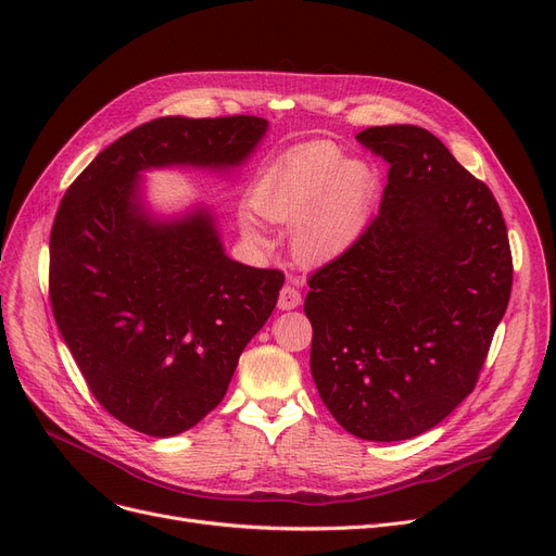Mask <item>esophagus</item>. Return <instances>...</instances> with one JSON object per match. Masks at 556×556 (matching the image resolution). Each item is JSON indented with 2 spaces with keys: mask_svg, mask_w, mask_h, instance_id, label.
<instances>
[{
  "mask_svg": "<svg viewBox=\"0 0 556 556\" xmlns=\"http://www.w3.org/2000/svg\"><path fill=\"white\" fill-rule=\"evenodd\" d=\"M302 304V293L295 288L286 283L281 290H279V300H277V306L281 311H290V308H298Z\"/></svg>",
  "mask_w": 556,
  "mask_h": 556,
  "instance_id": "1",
  "label": "esophagus"
}]
</instances>
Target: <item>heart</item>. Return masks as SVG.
I'll return each mask as SVG.
<instances>
[{
  "mask_svg": "<svg viewBox=\"0 0 556 556\" xmlns=\"http://www.w3.org/2000/svg\"><path fill=\"white\" fill-rule=\"evenodd\" d=\"M378 178L371 164L346 160L333 141H308L277 157L252 191L254 212L270 223L293 225V252L304 263H327L352 250L369 225ZM243 237L263 245L250 210L239 214Z\"/></svg>",
  "mask_w": 556,
  "mask_h": 556,
  "instance_id": "1",
  "label": "heart"
}]
</instances>
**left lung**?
Here are the masks:
<instances>
[{"instance_id":"left-lung-1","label":"left lung","mask_w":556,"mask_h":556,"mask_svg":"<svg viewBox=\"0 0 556 556\" xmlns=\"http://www.w3.org/2000/svg\"><path fill=\"white\" fill-rule=\"evenodd\" d=\"M390 164L363 239L308 277L311 374L336 421L401 442L446 419L480 378L514 263L491 189L419 126L356 135Z\"/></svg>"}]
</instances>
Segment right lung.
I'll return each mask as SVG.
<instances>
[{
  "mask_svg": "<svg viewBox=\"0 0 556 556\" xmlns=\"http://www.w3.org/2000/svg\"><path fill=\"white\" fill-rule=\"evenodd\" d=\"M266 128L250 114L162 116L101 151L55 212V325L94 399L132 430L170 437L207 417L283 286L281 270L225 256L210 212L149 218L139 170L239 166Z\"/></svg>",
  "mask_w": 556,
  "mask_h": 556,
  "instance_id": "add662e5",
  "label": "right lung"
}]
</instances>
